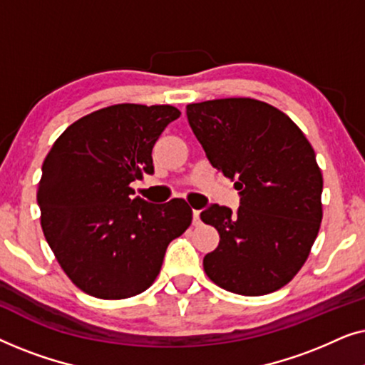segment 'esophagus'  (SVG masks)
<instances>
[{
	"label": "esophagus",
	"mask_w": 365,
	"mask_h": 365,
	"mask_svg": "<svg viewBox=\"0 0 365 365\" xmlns=\"http://www.w3.org/2000/svg\"><path fill=\"white\" fill-rule=\"evenodd\" d=\"M192 224L194 226H199V224H201V217H199L197 209H192Z\"/></svg>",
	"instance_id": "34e87169"
}]
</instances>
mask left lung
Masks as SVG:
<instances>
[{"label": "left lung", "mask_w": 365, "mask_h": 365, "mask_svg": "<svg viewBox=\"0 0 365 365\" xmlns=\"http://www.w3.org/2000/svg\"><path fill=\"white\" fill-rule=\"evenodd\" d=\"M209 163L234 181L237 212L211 204L201 219L219 232L204 256L207 277L241 296H264L292 281L322 221V173L316 153L287 114L251 98L186 106Z\"/></svg>", "instance_id": "left-lung-1"}]
</instances>
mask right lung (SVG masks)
I'll return each instance as SVG.
<instances>
[{"instance_id": "obj_1", "label": "right lung", "mask_w": 365, "mask_h": 365, "mask_svg": "<svg viewBox=\"0 0 365 365\" xmlns=\"http://www.w3.org/2000/svg\"><path fill=\"white\" fill-rule=\"evenodd\" d=\"M181 116L169 104H114L83 116L54 141L38 184L44 237L76 287L98 299L141 294L161 271L169 242L191 226L184 199L133 197L153 174V148Z\"/></svg>"}]
</instances>
